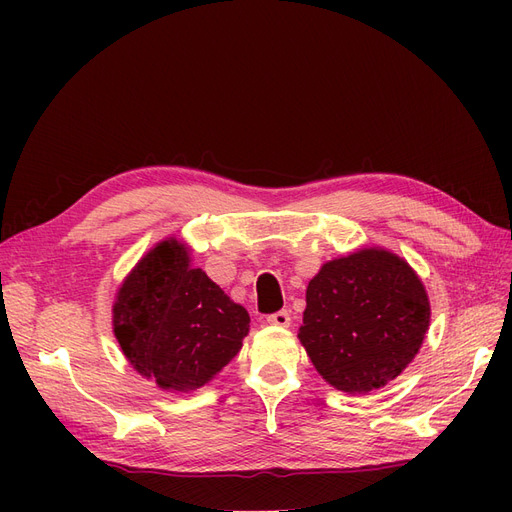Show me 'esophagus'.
Instances as JSON below:
<instances>
[{
  "label": "esophagus",
  "instance_id": "esophagus-1",
  "mask_svg": "<svg viewBox=\"0 0 512 512\" xmlns=\"http://www.w3.org/2000/svg\"><path fill=\"white\" fill-rule=\"evenodd\" d=\"M267 322L273 324V327H290V314L286 312V309H282V312H275V314L267 316Z\"/></svg>",
  "mask_w": 512,
  "mask_h": 512
}]
</instances>
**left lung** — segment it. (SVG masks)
Instances as JSON below:
<instances>
[{"instance_id": "1", "label": "left lung", "mask_w": 512, "mask_h": 512, "mask_svg": "<svg viewBox=\"0 0 512 512\" xmlns=\"http://www.w3.org/2000/svg\"><path fill=\"white\" fill-rule=\"evenodd\" d=\"M305 301L301 344L318 374L348 395L395 380L429 329L423 282L404 258L380 247L322 265Z\"/></svg>"}]
</instances>
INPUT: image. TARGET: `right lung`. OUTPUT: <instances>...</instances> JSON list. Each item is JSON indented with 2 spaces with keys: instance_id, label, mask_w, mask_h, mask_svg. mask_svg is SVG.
<instances>
[{
  "instance_id": "right-lung-1",
  "label": "right lung",
  "mask_w": 512,
  "mask_h": 512,
  "mask_svg": "<svg viewBox=\"0 0 512 512\" xmlns=\"http://www.w3.org/2000/svg\"><path fill=\"white\" fill-rule=\"evenodd\" d=\"M250 314L194 269L190 247L170 237L123 280L113 333L130 365L160 389L190 393L220 374L243 346Z\"/></svg>"
}]
</instances>
